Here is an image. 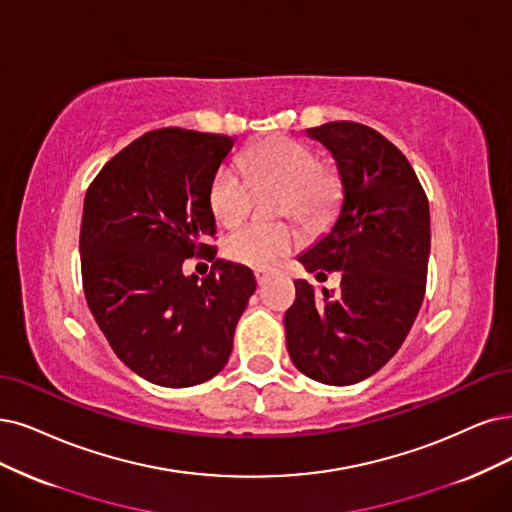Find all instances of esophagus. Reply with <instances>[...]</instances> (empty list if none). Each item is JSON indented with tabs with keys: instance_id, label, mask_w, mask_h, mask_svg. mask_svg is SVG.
<instances>
[{
	"instance_id": "34e87169",
	"label": "esophagus",
	"mask_w": 512,
	"mask_h": 512,
	"mask_svg": "<svg viewBox=\"0 0 512 512\" xmlns=\"http://www.w3.org/2000/svg\"><path fill=\"white\" fill-rule=\"evenodd\" d=\"M268 272L266 270H255V280H257V285L261 287V285H266V280H268Z\"/></svg>"
}]
</instances>
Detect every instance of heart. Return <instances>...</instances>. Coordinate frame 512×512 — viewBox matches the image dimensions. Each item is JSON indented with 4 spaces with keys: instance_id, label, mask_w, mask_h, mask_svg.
I'll return each instance as SVG.
<instances>
[{
    "instance_id": "1",
    "label": "heart",
    "mask_w": 512,
    "mask_h": 512,
    "mask_svg": "<svg viewBox=\"0 0 512 512\" xmlns=\"http://www.w3.org/2000/svg\"><path fill=\"white\" fill-rule=\"evenodd\" d=\"M244 173L257 187L278 185V213L304 223L327 217L342 196L335 170L318 164L314 149L291 137H268L251 145L240 158ZM251 185L232 166L219 168L208 187V208L217 223L232 227L249 213ZM299 244L289 223H249L225 242V255L249 268H270Z\"/></svg>"
}]
</instances>
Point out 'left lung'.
<instances>
[{"instance_id": "left-lung-1", "label": "left lung", "mask_w": 512, "mask_h": 512, "mask_svg": "<svg viewBox=\"0 0 512 512\" xmlns=\"http://www.w3.org/2000/svg\"><path fill=\"white\" fill-rule=\"evenodd\" d=\"M342 181L331 230L297 259L306 272L339 270L342 289L295 280L285 314L293 365L312 380L350 386L380 371L420 312L430 255L428 198L409 160L380 132L356 122L308 128Z\"/></svg>"}]
</instances>
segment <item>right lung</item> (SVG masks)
I'll use <instances>...</instances> for the list:
<instances>
[{"label": "right lung", "instance_id": "1", "mask_svg": "<svg viewBox=\"0 0 512 512\" xmlns=\"http://www.w3.org/2000/svg\"><path fill=\"white\" fill-rule=\"evenodd\" d=\"M234 139L160 128L113 156L84 198L80 230L88 308L120 361L143 380L187 388L215 377L232 354L255 293L249 268L215 259L208 187ZM189 256L214 261L187 277Z\"/></svg>", "mask_w": 512, "mask_h": 512}]
</instances>
